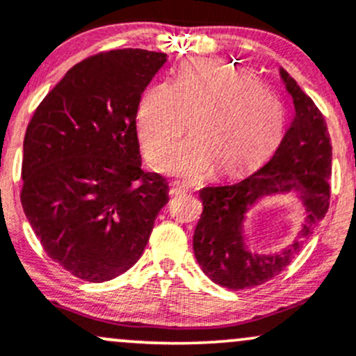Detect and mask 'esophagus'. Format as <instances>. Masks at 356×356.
<instances>
[{
    "instance_id": "esophagus-1",
    "label": "esophagus",
    "mask_w": 356,
    "mask_h": 356,
    "mask_svg": "<svg viewBox=\"0 0 356 356\" xmlns=\"http://www.w3.org/2000/svg\"><path fill=\"white\" fill-rule=\"evenodd\" d=\"M181 194H184V189H181V187L172 186L169 189V196L170 197H177V196H181Z\"/></svg>"
}]
</instances>
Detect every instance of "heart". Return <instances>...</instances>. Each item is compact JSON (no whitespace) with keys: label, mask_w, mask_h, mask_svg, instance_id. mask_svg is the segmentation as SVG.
<instances>
[{"label":"heart","mask_w":356,"mask_h":356,"mask_svg":"<svg viewBox=\"0 0 356 356\" xmlns=\"http://www.w3.org/2000/svg\"><path fill=\"white\" fill-rule=\"evenodd\" d=\"M189 120V136L162 170L199 181L213 169L233 175L257 165L279 145L287 123L282 101L241 69L216 58L182 65L170 84L148 88L136 106V134L147 159L170 154Z\"/></svg>","instance_id":"b5f03b06"}]
</instances>
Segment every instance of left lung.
Wrapping results in <instances>:
<instances>
[{
	"label": "left lung",
	"mask_w": 356,
	"mask_h": 356,
	"mask_svg": "<svg viewBox=\"0 0 356 356\" xmlns=\"http://www.w3.org/2000/svg\"><path fill=\"white\" fill-rule=\"evenodd\" d=\"M294 101V116L275 154L241 181L209 184L199 191L202 214L193 248L199 267L218 286L240 291L267 282L294 260L330 206L331 143L321 111L299 84L279 69ZM287 195L300 204L305 221L298 236L277 252L249 245V211L267 197Z\"/></svg>",
	"instance_id": "8db88e82"
}]
</instances>
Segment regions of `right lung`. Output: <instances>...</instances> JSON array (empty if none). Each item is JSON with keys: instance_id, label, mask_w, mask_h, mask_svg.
<instances>
[{"instance_id": "add662e5", "label": "right lung", "mask_w": 356, "mask_h": 356, "mask_svg": "<svg viewBox=\"0 0 356 356\" xmlns=\"http://www.w3.org/2000/svg\"><path fill=\"white\" fill-rule=\"evenodd\" d=\"M167 54L111 50L65 72L33 113L23 142L22 206L42 247L89 282L142 257L169 186L145 174L136 106Z\"/></svg>"}]
</instances>
